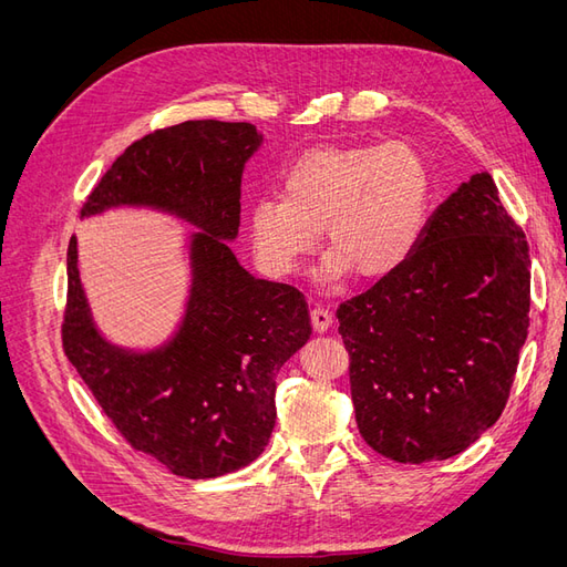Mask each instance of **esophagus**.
<instances>
[{
	"instance_id": "1",
	"label": "esophagus",
	"mask_w": 567,
	"mask_h": 567,
	"mask_svg": "<svg viewBox=\"0 0 567 567\" xmlns=\"http://www.w3.org/2000/svg\"><path fill=\"white\" fill-rule=\"evenodd\" d=\"M310 319H312V326H315L317 333H323L331 326V321H333L331 312L326 310V307H319V305L310 310Z\"/></svg>"
}]
</instances>
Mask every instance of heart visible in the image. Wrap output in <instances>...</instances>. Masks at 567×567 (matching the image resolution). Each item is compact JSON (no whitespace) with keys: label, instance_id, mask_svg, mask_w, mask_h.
Returning a JSON list of instances; mask_svg holds the SVG:
<instances>
[{"label":"heart","instance_id":"obj_1","mask_svg":"<svg viewBox=\"0 0 567 567\" xmlns=\"http://www.w3.org/2000/svg\"><path fill=\"white\" fill-rule=\"evenodd\" d=\"M431 177L404 142L319 146L281 175V198L250 205V238L262 267L288 277L319 241L331 248L326 277L362 279L400 271L421 244Z\"/></svg>","mask_w":567,"mask_h":567}]
</instances>
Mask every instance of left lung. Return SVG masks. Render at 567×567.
Segmentation results:
<instances>
[{"instance_id":"1","label":"left lung","mask_w":567,"mask_h":567,"mask_svg":"<svg viewBox=\"0 0 567 567\" xmlns=\"http://www.w3.org/2000/svg\"><path fill=\"white\" fill-rule=\"evenodd\" d=\"M336 317L369 447L398 463L468 450L502 416L529 326V246L494 179L463 182L409 262Z\"/></svg>"}]
</instances>
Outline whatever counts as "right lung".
Listing matches in <instances>:
<instances>
[{"label": "right lung", "mask_w": 567, "mask_h": 567, "mask_svg": "<svg viewBox=\"0 0 567 567\" xmlns=\"http://www.w3.org/2000/svg\"><path fill=\"white\" fill-rule=\"evenodd\" d=\"M262 136L250 123L186 120L125 148L80 215L113 205H151L188 219L192 296L177 336L134 354L94 329L68 244L63 352L132 450L175 475L205 480L260 456L277 423V373L312 336L305 296L255 279L227 241L241 225L244 165Z\"/></svg>", "instance_id": "right-lung-1"}]
</instances>
